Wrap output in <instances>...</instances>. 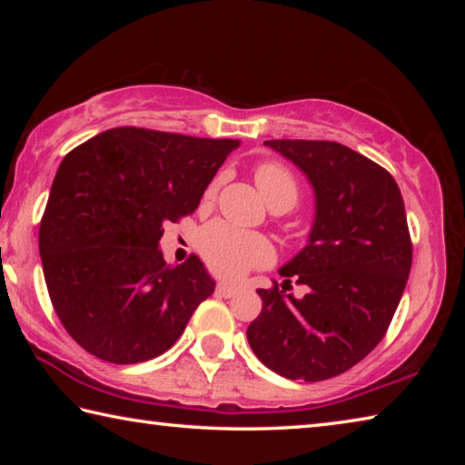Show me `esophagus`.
<instances>
[{
    "mask_svg": "<svg viewBox=\"0 0 465 465\" xmlns=\"http://www.w3.org/2000/svg\"><path fill=\"white\" fill-rule=\"evenodd\" d=\"M240 285H235V282H219V285L215 287V291L219 295H223V297H233V295H238L240 293Z\"/></svg>",
    "mask_w": 465,
    "mask_h": 465,
    "instance_id": "1",
    "label": "esophagus"
}]
</instances>
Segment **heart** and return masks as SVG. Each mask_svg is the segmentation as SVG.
<instances>
[{"instance_id": "obj_1", "label": "heart", "mask_w": 465, "mask_h": 465, "mask_svg": "<svg viewBox=\"0 0 465 465\" xmlns=\"http://www.w3.org/2000/svg\"><path fill=\"white\" fill-rule=\"evenodd\" d=\"M256 186L271 207L291 209L299 199V183L293 172L277 162H262L254 170ZM219 180H213L203 193V207L213 203ZM199 248L211 271L223 277L264 269L274 261V248L262 233L243 232L225 222H215L204 227L199 238Z\"/></svg>"}]
</instances>
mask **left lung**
Here are the masks:
<instances>
[{
  "label": "left lung",
  "mask_w": 465,
  "mask_h": 465,
  "mask_svg": "<svg viewBox=\"0 0 465 465\" xmlns=\"http://www.w3.org/2000/svg\"><path fill=\"white\" fill-rule=\"evenodd\" d=\"M316 191L310 243L258 289L262 312L248 326L254 355L287 380L322 381L363 361L381 342L412 266V240L396 180L334 141L271 139ZM305 284L302 300L290 282Z\"/></svg>",
  "instance_id": "obj_1"
}]
</instances>
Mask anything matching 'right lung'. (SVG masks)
Listing matches in <instances>:
<instances>
[{
    "label": "right lung",
    "mask_w": 465,
    "mask_h": 465,
    "mask_svg": "<svg viewBox=\"0 0 465 465\" xmlns=\"http://www.w3.org/2000/svg\"><path fill=\"white\" fill-rule=\"evenodd\" d=\"M235 139L139 127L100 133L63 157L38 230L43 272L63 328L116 365L166 352L215 291L199 256L172 266L163 223L199 207Z\"/></svg>",
    "instance_id": "right-lung-1"
}]
</instances>
